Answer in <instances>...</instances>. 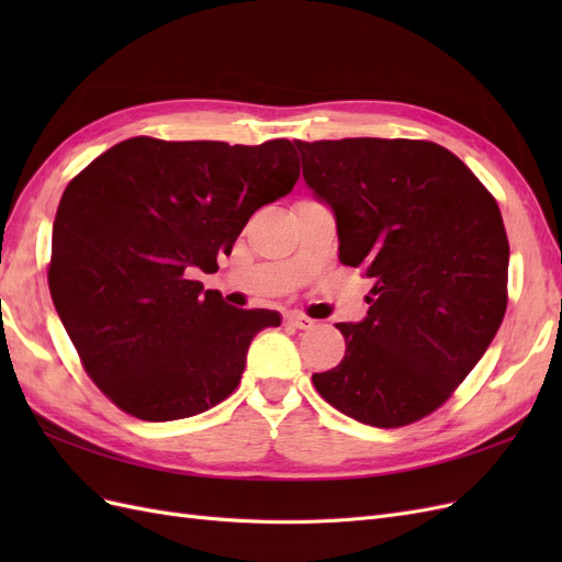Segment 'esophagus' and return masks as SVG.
Returning <instances> with one entry per match:
<instances>
[{
  "label": "esophagus",
  "mask_w": 562,
  "mask_h": 562,
  "mask_svg": "<svg viewBox=\"0 0 562 562\" xmlns=\"http://www.w3.org/2000/svg\"><path fill=\"white\" fill-rule=\"evenodd\" d=\"M285 326H291V328H297V330H307V328H312V318H307L304 314H297V312H288L285 314Z\"/></svg>",
  "instance_id": "esophagus-1"
}]
</instances>
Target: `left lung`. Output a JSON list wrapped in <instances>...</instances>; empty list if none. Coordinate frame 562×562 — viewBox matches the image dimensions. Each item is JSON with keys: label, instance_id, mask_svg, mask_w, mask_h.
<instances>
[{"label": "left lung", "instance_id": "obj_1", "mask_svg": "<svg viewBox=\"0 0 562 562\" xmlns=\"http://www.w3.org/2000/svg\"><path fill=\"white\" fill-rule=\"evenodd\" d=\"M302 176L335 215L339 260L372 279L345 359L316 372L339 413L394 429L443 405L497 335L508 239L497 201L427 140H295Z\"/></svg>", "mask_w": 562, "mask_h": 562}]
</instances>
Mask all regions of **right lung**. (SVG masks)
<instances>
[{"label":"right lung","instance_id":"right-lung-1","mask_svg":"<svg viewBox=\"0 0 562 562\" xmlns=\"http://www.w3.org/2000/svg\"><path fill=\"white\" fill-rule=\"evenodd\" d=\"M297 178L291 140L131 138L65 187L50 297L91 380L124 413L192 417L239 384L252 337L281 316L232 307L196 277Z\"/></svg>","mask_w":562,"mask_h":562}]
</instances>
